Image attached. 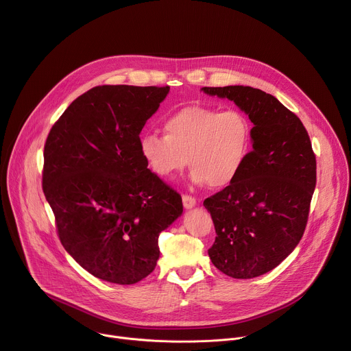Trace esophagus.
<instances>
[{"instance_id":"esophagus-1","label":"esophagus","mask_w":351,"mask_h":351,"mask_svg":"<svg viewBox=\"0 0 351 351\" xmlns=\"http://www.w3.org/2000/svg\"><path fill=\"white\" fill-rule=\"evenodd\" d=\"M182 202H183V206L184 208H192L196 206V199L191 195H183L182 196Z\"/></svg>"}]
</instances>
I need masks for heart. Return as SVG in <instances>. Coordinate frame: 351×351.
<instances>
[{
    "instance_id": "1",
    "label": "heart",
    "mask_w": 351,
    "mask_h": 351,
    "mask_svg": "<svg viewBox=\"0 0 351 351\" xmlns=\"http://www.w3.org/2000/svg\"><path fill=\"white\" fill-rule=\"evenodd\" d=\"M163 134L147 132L139 151L149 171L168 179L189 163L197 184L226 188L241 173L251 151V123L239 110L191 104L169 112Z\"/></svg>"
}]
</instances>
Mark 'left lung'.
<instances>
[{"instance_id":"obj_1","label":"left lung","mask_w":351,"mask_h":351,"mask_svg":"<svg viewBox=\"0 0 351 351\" xmlns=\"http://www.w3.org/2000/svg\"><path fill=\"white\" fill-rule=\"evenodd\" d=\"M202 90L234 101L254 124L241 173L203 202L217 234L208 256L231 278L260 276L287 258L306 228L316 186L311 138L296 114L260 88Z\"/></svg>"}]
</instances>
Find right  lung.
Instances as JSON below:
<instances>
[{
	"instance_id": "right-lung-1",
	"label": "right lung",
	"mask_w": 351,
	"mask_h": 351,
	"mask_svg": "<svg viewBox=\"0 0 351 351\" xmlns=\"http://www.w3.org/2000/svg\"><path fill=\"white\" fill-rule=\"evenodd\" d=\"M168 93L169 86L93 87L46 138L42 188L59 240L103 281L132 285L148 276L159 232L183 212L180 195L139 151V134Z\"/></svg>"
}]
</instances>
